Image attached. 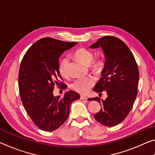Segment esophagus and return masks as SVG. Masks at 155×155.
Returning a JSON list of instances; mask_svg holds the SVG:
<instances>
[{
    "label": "esophagus",
    "instance_id": "esophagus-1",
    "mask_svg": "<svg viewBox=\"0 0 155 155\" xmlns=\"http://www.w3.org/2000/svg\"><path fill=\"white\" fill-rule=\"evenodd\" d=\"M80 98H81V100H87V96H83V95H81Z\"/></svg>",
    "mask_w": 155,
    "mask_h": 155
}]
</instances>
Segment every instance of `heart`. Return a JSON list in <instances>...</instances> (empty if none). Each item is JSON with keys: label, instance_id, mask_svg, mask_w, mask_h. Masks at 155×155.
<instances>
[{"label": "heart", "instance_id": "b5f03b06", "mask_svg": "<svg viewBox=\"0 0 155 155\" xmlns=\"http://www.w3.org/2000/svg\"><path fill=\"white\" fill-rule=\"evenodd\" d=\"M74 55L78 61L85 65H90L94 59L92 52L84 48H80L77 50ZM67 65L68 58L65 57L61 60L59 66V72L63 76L67 75ZM104 66V61L102 59L98 58L94 60L91 65V68L94 72H99L103 69ZM94 83H95V80L92 77H85L74 80L72 83L70 87L72 88V90L80 94H86L93 87Z\"/></svg>", "mask_w": 155, "mask_h": 155}]
</instances>
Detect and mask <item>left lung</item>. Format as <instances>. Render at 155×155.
Listing matches in <instances>:
<instances>
[{"instance_id":"8db88e82","label":"left lung","mask_w":155,"mask_h":155,"mask_svg":"<svg viewBox=\"0 0 155 155\" xmlns=\"http://www.w3.org/2000/svg\"><path fill=\"white\" fill-rule=\"evenodd\" d=\"M101 48L105 57L102 77L94 91L107 94L103 101L98 97L89 98L101 103V109L94 118L107 127L122 122L129 114L137 94L139 69L135 57L124 41L114 36H104L90 46Z\"/></svg>"}]
</instances>
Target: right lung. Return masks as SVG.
Returning a JSON list of instances; mask_svg holds the SVG:
<instances>
[{"mask_svg":"<svg viewBox=\"0 0 155 155\" xmlns=\"http://www.w3.org/2000/svg\"><path fill=\"white\" fill-rule=\"evenodd\" d=\"M51 38L40 39L31 46L21 61L18 85L21 101L37 127L51 132L64 124L73 101L80 98L78 93L69 91L64 97L54 96V85L66 88L60 81L59 58L65 51L77 45Z\"/></svg>","mask_w":155,"mask_h":155,"instance_id":"add662e5","label":"right lung"}]
</instances>
